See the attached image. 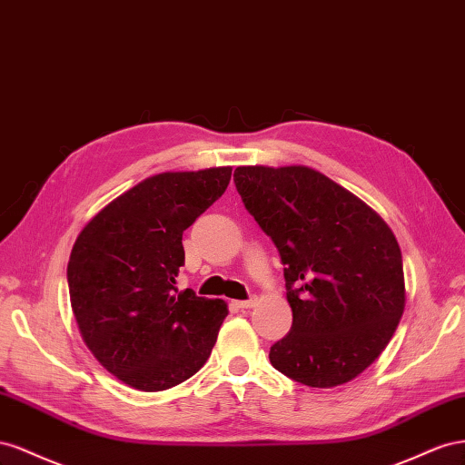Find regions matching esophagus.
Returning a JSON list of instances; mask_svg holds the SVG:
<instances>
[{"instance_id":"34e87169","label":"esophagus","mask_w":465,"mask_h":465,"mask_svg":"<svg viewBox=\"0 0 465 465\" xmlns=\"http://www.w3.org/2000/svg\"><path fill=\"white\" fill-rule=\"evenodd\" d=\"M233 303H235V308H240V310L253 308L255 303H257V296H251L249 300H237V302H233Z\"/></svg>"}]
</instances>
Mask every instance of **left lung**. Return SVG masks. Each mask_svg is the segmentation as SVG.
Instances as JSON below:
<instances>
[{
	"label": "left lung",
	"instance_id": "obj_1",
	"mask_svg": "<svg viewBox=\"0 0 465 465\" xmlns=\"http://www.w3.org/2000/svg\"><path fill=\"white\" fill-rule=\"evenodd\" d=\"M233 183L284 264L292 327L271 347V364L310 388L351 381L388 347L403 315L393 232L310 167H237Z\"/></svg>",
	"mask_w": 465,
	"mask_h": 465
}]
</instances>
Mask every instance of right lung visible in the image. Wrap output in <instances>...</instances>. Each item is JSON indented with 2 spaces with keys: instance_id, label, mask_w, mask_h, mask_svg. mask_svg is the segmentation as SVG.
<instances>
[{
  "instance_id": "right-lung-1",
  "label": "right lung",
  "mask_w": 465,
  "mask_h": 465,
  "mask_svg": "<svg viewBox=\"0 0 465 465\" xmlns=\"http://www.w3.org/2000/svg\"><path fill=\"white\" fill-rule=\"evenodd\" d=\"M232 167L162 173L138 183L93 218L68 262L70 302L93 356L142 391H162L204 366L228 315L175 278L183 232L228 189Z\"/></svg>"
}]
</instances>
